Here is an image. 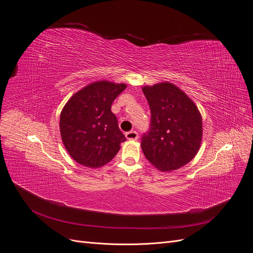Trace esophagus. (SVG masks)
<instances>
[{"mask_svg":"<svg viewBox=\"0 0 253 253\" xmlns=\"http://www.w3.org/2000/svg\"><path fill=\"white\" fill-rule=\"evenodd\" d=\"M126 138L129 140H136L138 138V133L134 130L129 131L126 133Z\"/></svg>","mask_w":253,"mask_h":253,"instance_id":"obj_1","label":"esophagus"}]
</instances>
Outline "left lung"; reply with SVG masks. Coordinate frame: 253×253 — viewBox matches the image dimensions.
I'll list each match as a JSON object with an SVG mask.
<instances>
[{
  "label": "left lung",
  "mask_w": 253,
  "mask_h": 253,
  "mask_svg": "<svg viewBox=\"0 0 253 253\" xmlns=\"http://www.w3.org/2000/svg\"><path fill=\"white\" fill-rule=\"evenodd\" d=\"M151 109L150 129L141 137L145 158L162 171L176 170L197 155L202 117L194 101L169 82L142 87Z\"/></svg>",
  "instance_id": "1"
}]
</instances>
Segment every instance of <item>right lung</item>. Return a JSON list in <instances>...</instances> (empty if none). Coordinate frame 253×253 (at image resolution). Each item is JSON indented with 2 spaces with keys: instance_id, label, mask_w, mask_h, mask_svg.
Returning <instances> with one entry per match:
<instances>
[{
  "instance_id": "add662e5",
  "label": "right lung",
  "mask_w": 253,
  "mask_h": 253,
  "mask_svg": "<svg viewBox=\"0 0 253 253\" xmlns=\"http://www.w3.org/2000/svg\"><path fill=\"white\" fill-rule=\"evenodd\" d=\"M126 84L97 81L69 99L60 114L59 128L64 148L79 164L98 168L109 163L126 140L111 111Z\"/></svg>"
}]
</instances>
